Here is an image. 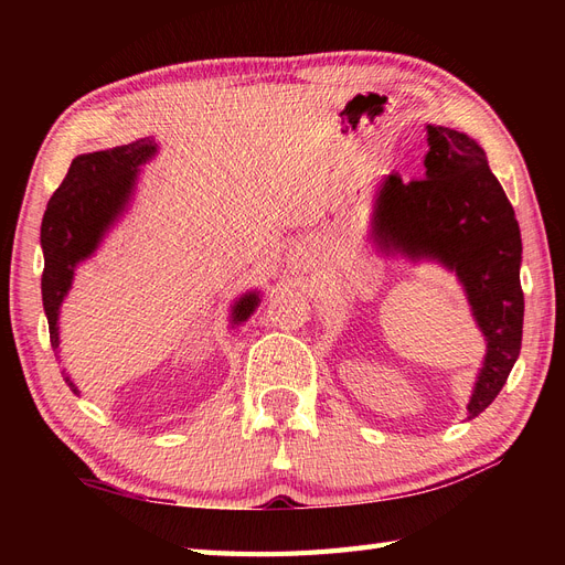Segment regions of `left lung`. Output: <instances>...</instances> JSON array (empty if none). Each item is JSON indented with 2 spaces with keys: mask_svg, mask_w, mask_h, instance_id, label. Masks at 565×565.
I'll use <instances>...</instances> for the list:
<instances>
[{
  "mask_svg": "<svg viewBox=\"0 0 565 565\" xmlns=\"http://www.w3.org/2000/svg\"><path fill=\"white\" fill-rule=\"evenodd\" d=\"M424 179L388 174L372 198L370 241L386 256L455 273L486 339L467 419L498 398L521 353V231L514 207L471 136L426 125Z\"/></svg>",
  "mask_w": 565,
  "mask_h": 565,
  "instance_id": "1",
  "label": "left lung"
}]
</instances>
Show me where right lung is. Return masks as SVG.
I'll use <instances>...</instances> for the list:
<instances>
[{
    "label": "right lung",
    "mask_w": 565,
    "mask_h": 565,
    "mask_svg": "<svg viewBox=\"0 0 565 565\" xmlns=\"http://www.w3.org/2000/svg\"><path fill=\"white\" fill-rule=\"evenodd\" d=\"M152 136L115 146L108 150L84 152L67 169L63 183L51 195L42 218L40 243L44 252L42 303L49 322V339L56 353L61 347V306L71 292L75 270L82 262L92 259L117 221L129 212L139 185L141 167L158 156ZM262 303V292L249 289L231 303V324L247 322ZM63 380L73 393L79 388L71 374Z\"/></svg>",
    "instance_id": "1"
}]
</instances>
